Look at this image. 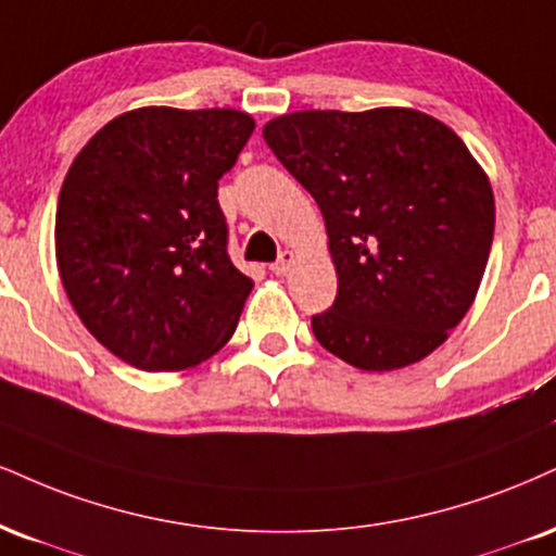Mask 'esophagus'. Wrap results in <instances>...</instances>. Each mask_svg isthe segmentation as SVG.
<instances>
[{
  "instance_id": "obj_1",
  "label": "esophagus",
  "mask_w": 556,
  "mask_h": 556,
  "mask_svg": "<svg viewBox=\"0 0 556 556\" xmlns=\"http://www.w3.org/2000/svg\"><path fill=\"white\" fill-rule=\"evenodd\" d=\"M292 261H295V253H292V251H282V253H279V258L274 261V264L269 266V269H271V274H277V277H285V274L290 271Z\"/></svg>"
}]
</instances>
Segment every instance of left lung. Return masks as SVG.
<instances>
[{
	"label": "left lung",
	"instance_id": "8db88e82",
	"mask_svg": "<svg viewBox=\"0 0 556 556\" xmlns=\"http://www.w3.org/2000/svg\"><path fill=\"white\" fill-rule=\"evenodd\" d=\"M264 139L329 232L339 290L311 318L318 344L370 372L438 350L477 298L494 236L469 147L414 109L285 113Z\"/></svg>",
	"mask_w": 556,
	"mask_h": 556
}]
</instances>
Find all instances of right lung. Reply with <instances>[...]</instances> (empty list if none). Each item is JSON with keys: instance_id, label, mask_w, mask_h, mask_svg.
I'll use <instances>...</instances> for the list:
<instances>
[{"instance_id": "obj_1", "label": "right lung", "mask_w": 556, "mask_h": 556, "mask_svg": "<svg viewBox=\"0 0 556 556\" xmlns=\"http://www.w3.org/2000/svg\"><path fill=\"white\" fill-rule=\"evenodd\" d=\"M253 118L150 105L87 142L56 206L59 277L85 329L147 372L186 370L230 342L253 282L227 256L217 180Z\"/></svg>"}]
</instances>
